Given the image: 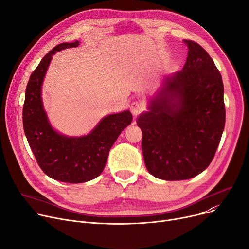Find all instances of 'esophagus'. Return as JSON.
<instances>
[{
    "label": "esophagus",
    "instance_id": "1",
    "mask_svg": "<svg viewBox=\"0 0 249 249\" xmlns=\"http://www.w3.org/2000/svg\"><path fill=\"white\" fill-rule=\"evenodd\" d=\"M143 109H144V105H143L141 102L135 101V102H132L131 105H130V111H131V113L134 116H137L138 114H140L143 111Z\"/></svg>",
    "mask_w": 249,
    "mask_h": 249
}]
</instances>
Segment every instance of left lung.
Wrapping results in <instances>:
<instances>
[{"instance_id": "1", "label": "left lung", "mask_w": 249, "mask_h": 249, "mask_svg": "<svg viewBox=\"0 0 249 249\" xmlns=\"http://www.w3.org/2000/svg\"><path fill=\"white\" fill-rule=\"evenodd\" d=\"M185 43L189 51L184 68L164 77L149 112L137 119L147 171L164 180L188 179L204 172L225 126L222 76L201 45Z\"/></svg>"}]
</instances>
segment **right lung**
Masks as SVG:
<instances>
[{"instance_id":"add662e5","label":"right lung","mask_w":249,"mask_h":249,"mask_svg":"<svg viewBox=\"0 0 249 249\" xmlns=\"http://www.w3.org/2000/svg\"><path fill=\"white\" fill-rule=\"evenodd\" d=\"M78 44V40L60 43L42 58L31 73L23 106L24 132L39 166L49 178L71 184L86 182L102 174L114 142L132 121L129 111L108 115L89 134L81 137L61 135L51 127L41 99L43 78L56 51Z\"/></svg>"}]
</instances>
